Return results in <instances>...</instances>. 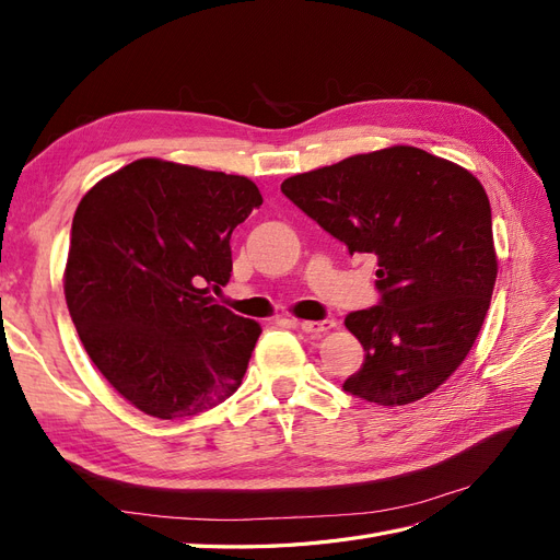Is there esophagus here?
<instances>
[{"mask_svg": "<svg viewBox=\"0 0 560 560\" xmlns=\"http://www.w3.org/2000/svg\"><path fill=\"white\" fill-rule=\"evenodd\" d=\"M299 327H301V331L319 336V334H327L329 329H334V322L331 319H303V322H299Z\"/></svg>", "mask_w": 560, "mask_h": 560, "instance_id": "34e87169", "label": "esophagus"}]
</instances>
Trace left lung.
Listing matches in <instances>:
<instances>
[{"label": "left lung", "instance_id": "8db88e82", "mask_svg": "<svg viewBox=\"0 0 560 560\" xmlns=\"http://www.w3.org/2000/svg\"><path fill=\"white\" fill-rule=\"evenodd\" d=\"M280 189L350 254L378 259L381 303L346 317L364 348L346 393L378 406L434 393L477 341L498 278L481 182L397 144L287 177Z\"/></svg>", "mask_w": 560, "mask_h": 560}]
</instances>
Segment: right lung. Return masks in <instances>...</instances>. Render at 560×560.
Segmentation results:
<instances>
[{
	"instance_id": "1",
	"label": "right lung",
	"mask_w": 560,
	"mask_h": 560,
	"mask_svg": "<svg viewBox=\"0 0 560 560\" xmlns=\"http://www.w3.org/2000/svg\"><path fill=\"white\" fill-rule=\"evenodd\" d=\"M264 202L241 175L140 159L81 198L65 301L89 358L135 409L177 420L241 387L259 322L214 303L231 233Z\"/></svg>"
}]
</instances>
